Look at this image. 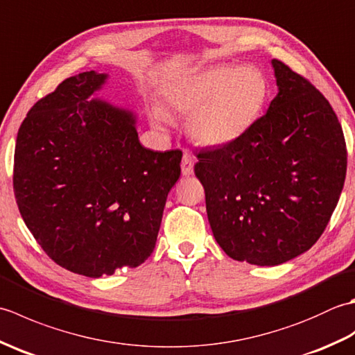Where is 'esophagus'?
Segmentation results:
<instances>
[{
    "mask_svg": "<svg viewBox=\"0 0 355 355\" xmlns=\"http://www.w3.org/2000/svg\"><path fill=\"white\" fill-rule=\"evenodd\" d=\"M182 173L184 177H189L193 173V157L189 153H184L182 158Z\"/></svg>",
    "mask_w": 355,
    "mask_h": 355,
    "instance_id": "obj_1",
    "label": "esophagus"
}]
</instances>
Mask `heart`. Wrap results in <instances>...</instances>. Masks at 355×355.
<instances>
[{
	"label": "heart",
	"mask_w": 355,
	"mask_h": 355,
	"mask_svg": "<svg viewBox=\"0 0 355 355\" xmlns=\"http://www.w3.org/2000/svg\"><path fill=\"white\" fill-rule=\"evenodd\" d=\"M268 79L254 65H215L182 74L164 85L166 103L189 116L186 131L201 146L221 148L239 140L261 119L268 101ZM155 123L169 120L154 108Z\"/></svg>",
	"instance_id": "1"
}]
</instances>
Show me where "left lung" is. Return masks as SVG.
<instances>
[{"mask_svg":"<svg viewBox=\"0 0 355 355\" xmlns=\"http://www.w3.org/2000/svg\"><path fill=\"white\" fill-rule=\"evenodd\" d=\"M277 94L227 146L202 149L195 175L216 243L235 261L273 267L305 253L325 230L346 175L336 112L310 82L271 59Z\"/></svg>","mask_w":355,"mask_h":355,"instance_id":"8db88e82","label":"left lung"}]
</instances>
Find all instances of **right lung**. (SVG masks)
I'll list each match as a JSON object with an SVG mask.
<instances>
[{"instance_id": "1", "label": "right lung", "mask_w": 355, "mask_h": 355, "mask_svg": "<svg viewBox=\"0 0 355 355\" xmlns=\"http://www.w3.org/2000/svg\"><path fill=\"white\" fill-rule=\"evenodd\" d=\"M108 78L65 79L28 111L15 148L22 220L58 266L88 277L149 258L182 172V150L145 148L137 114L94 97Z\"/></svg>"}]
</instances>
